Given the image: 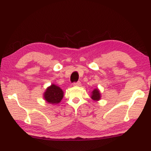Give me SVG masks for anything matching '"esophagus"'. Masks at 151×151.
Listing matches in <instances>:
<instances>
[{
  "instance_id": "34e87169",
  "label": "esophagus",
  "mask_w": 151,
  "mask_h": 151,
  "mask_svg": "<svg viewBox=\"0 0 151 151\" xmlns=\"http://www.w3.org/2000/svg\"><path fill=\"white\" fill-rule=\"evenodd\" d=\"M73 85H74V86H79L81 85V82H80V81H77V82L74 83Z\"/></svg>"
}]
</instances>
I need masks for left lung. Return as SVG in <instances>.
I'll list each match as a JSON object with an SVG mask.
<instances>
[{"instance_id":"1","label":"left lung","mask_w":151,"mask_h":151,"mask_svg":"<svg viewBox=\"0 0 151 151\" xmlns=\"http://www.w3.org/2000/svg\"><path fill=\"white\" fill-rule=\"evenodd\" d=\"M101 92H100L99 89L98 88H96L91 91V98L92 99L93 101H98L101 99Z\"/></svg>"}]
</instances>
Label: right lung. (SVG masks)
Wrapping results in <instances>:
<instances>
[{"label":"right lung","mask_w":151,"mask_h":151,"mask_svg":"<svg viewBox=\"0 0 151 151\" xmlns=\"http://www.w3.org/2000/svg\"><path fill=\"white\" fill-rule=\"evenodd\" d=\"M64 91L60 86L55 84H52L48 86L43 94V98L47 103L51 104H58L62 101Z\"/></svg>","instance_id":"obj_1"}]
</instances>
